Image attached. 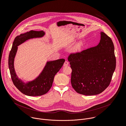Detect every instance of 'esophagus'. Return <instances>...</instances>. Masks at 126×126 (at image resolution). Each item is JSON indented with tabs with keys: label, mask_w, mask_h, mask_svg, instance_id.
Returning a JSON list of instances; mask_svg holds the SVG:
<instances>
[{
	"label": "esophagus",
	"mask_w": 126,
	"mask_h": 126,
	"mask_svg": "<svg viewBox=\"0 0 126 126\" xmlns=\"http://www.w3.org/2000/svg\"><path fill=\"white\" fill-rule=\"evenodd\" d=\"M69 65V62L67 61H65L64 64H63V66H67Z\"/></svg>",
	"instance_id": "34e87169"
}]
</instances>
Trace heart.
<instances>
[{
  "mask_svg": "<svg viewBox=\"0 0 126 126\" xmlns=\"http://www.w3.org/2000/svg\"><path fill=\"white\" fill-rule=\"evenodd\" d=\"M82 46V42H79V43H78L75 46V48H74L75 51H78V50H79L81 49Z\"/></svg>",
  "mask_w": 126,
  "mask_h": 126,
  "instance_id": "1",
  "label": "heart"
}]
</instances>
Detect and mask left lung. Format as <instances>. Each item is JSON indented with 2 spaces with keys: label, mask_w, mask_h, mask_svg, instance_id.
<instances>
[{
  "label": "left lung",
  "mask_w": 126,
  "mask_h": 126,
  "mask_svg": "<svg viewBox=\"0 0 126 126\" xmlns=\"http://www.w3.org/2000/svg\"><path fill=\"white\" fill-rule=\"evenodd\" d=\"M68 60L72 70V86L76 92L87 96L100 94L109 86L116 68L114 44L101 32L98 45L71 53Z\"/></svg>",
  "instance_id": "1"
}]
</instances>
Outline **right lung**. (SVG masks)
I'll return each instance as SVG.
<instances>
[{"label":"right lung","instance_id":"right-lung-1","mask_svg":"<svg viewBox=\"0 0 126 126\" xmlns=\"http://www.w3.org/2000/svg\"><path fill=\"white\" fill-rule=\"evenodd\" d=\"M43 31L31 30L17 36L14 40L8 58V66L12 82L15 86L23 94L29 96H39L47 93L52 86L54 78L63 66L65 60L58 59L46 63L39 76L32 81L25 83L18 78L14 68V60L17 50V46L28 39L42 37Z\"/></svg>","mask_w":126,"mask_h":126}]
</instances>
